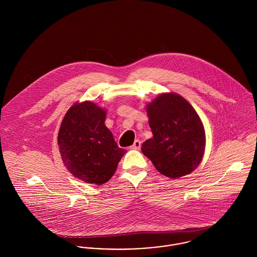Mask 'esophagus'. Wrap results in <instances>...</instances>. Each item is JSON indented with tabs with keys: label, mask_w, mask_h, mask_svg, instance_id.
Masks as SVG:
<instances>
[{
	"label": "esophagus",
	"mask_w": 257,
	"mask_h": 257,
	"mask_svg": "<svg viewBox=\"0 0 257 257\" xmlns=\"http://www.w3.org/2000/svg\"><path fill=\"white\" fill-rule=\"evenodd\" d=\"M141 141L140 140H136L133 144V146H131V150H140L141 149Z\"/></svg>",
	"instance_id": "esophagus-1"
}]
</instances>
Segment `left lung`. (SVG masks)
Returning <instances> with one entry per match:
<instances>
[{"label": "left lung", "instance_id": "8db88e82", "mask_svg": "<svg viewBox=\"0 0 257 257\" xmlns=\"http://www.w3.org/2000/svg\"><path fill=\"white\" fill-rule=\"evenodd\" d=\"M147 112L154 137L143 143L142 153L167 177L193 172L205 148L204 128L193 106L177 94H161Z\"/></svg>", "mask_w": 257, "mask_h": 257}]
</instances>
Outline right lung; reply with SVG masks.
<instances>
[{"label":"right lung","mask_w":257,"mask_h":257,"mask_svg":"<svg viewBox=\"0 0 257 257\" xmlns=\"http://www.w3.org/2000/svg\"><path fill=\"white\" fill-rule=\"evenodd\" d=\"M104 121L103 109L92 101H84L68 109L59 128L58 142L64 165L86 183H106L125 154Z\"/></svg>","instance_id":"add662e5"}]
</instances>
